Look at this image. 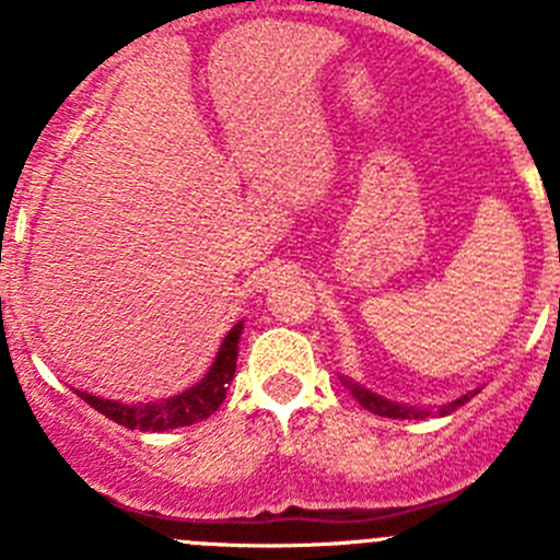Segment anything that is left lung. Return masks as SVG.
<instances>
[{
	"mask_svg": "<svg viewBox=\"0 0 560 560\" xmlns=\"http://www.w3.org/2000/svg\"><path fill=\"white\" fill-rule=\"evenodd\" d=\"M350 393L355 395V400H359L361 407L370 409V412H375V415H381V418H400V420H404V418H423V415H429V412H420V409L400 407V404H393V400L381 398V395L368 393V389H364V387H355V384H350ZM471 398H474V393H468V395H463V398L452 400L448 407L440 409V415L454 412V409L463 407V404H468V400H471Z\"/></svg>",
	"mask_w": 560,
	"mask_h": 560,
	"instance_id": "obj_1",
	"label": "left lung"
}]
</instances>
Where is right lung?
<instances>
[{
    "label": "right lung",
    "mask_w": 560,
    "mask_h": 560,
    "mask_svg": "<svg viewBox=\"0 0 560 560\" xmlns=\"http://www.w3.org/2000/svg\"><path fill=\"white\" fill-rule=\"evenodd\" d=\"M244 325L237 323L235 328L226 334L224 345H221L219 355L212 361L210 373L196 384V387L185 389L182 395H173L167 400H153V404H117V400L97 398V395L78 393L89 407L106 415L108 420L120 423L126 429H140V432H167V429L190 427L199 420L210 418L215 409L224 404L226 387H230L232 375H235L237 361V339H241Z\"/></svg>",
    "instance_id": "right-lung-1"
}]
</instances>
